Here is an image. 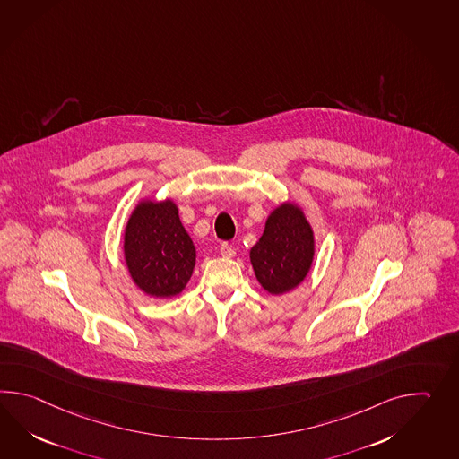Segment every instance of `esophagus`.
Listing matches in <instances>:
<instances>
[{"mask_svg": "<svg viewBox=\"0 0 459 459\" xmlns=\"http://www.w3.org/2000/svg\"><path fill=\"white\" fill-rule=\"evenodd\" d=\"M221 255H222V256H225V258H232V256H235L234 247L229 244L221 245Z\"/></svg>", "mask_w": 459, "mask_h": 459, "instance_id": "1", "label": "esophagus"}]
</instances>
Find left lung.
<instances>
[{
  "label": "left lung",
  "instance_id": "1",
  "mask_svg": "<svg viewBox=\"0 0 459 459\" xmlns=\"http://www.w3.org/2000/svg\"><path fill=\"white\" fill-rule=\"evenodd\" d=\"M315 260V234L301 207L283 203L273 209L260 240L250 250L255 276L272 295L299 285Z\"/></svg>",
  "mask_w": 459,
  "mask_h": 459
}]
</instances>
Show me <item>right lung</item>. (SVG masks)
<instances>
[{"label":"right lung","mask_w":459,"mask_h":459,"mask_svg":"<svg viewBox=\"0 0 459 459\" xmlns=\"http://www.w3.org/2000/svg\"><path fill=\"white\" fill-rule=\"evenodd\" d=\"M123 254L133 283L146 295L171 298L193 275L195 248L171 199H143L123 235Z\"/></svg>","instance_id":"1"}]
</instances>
